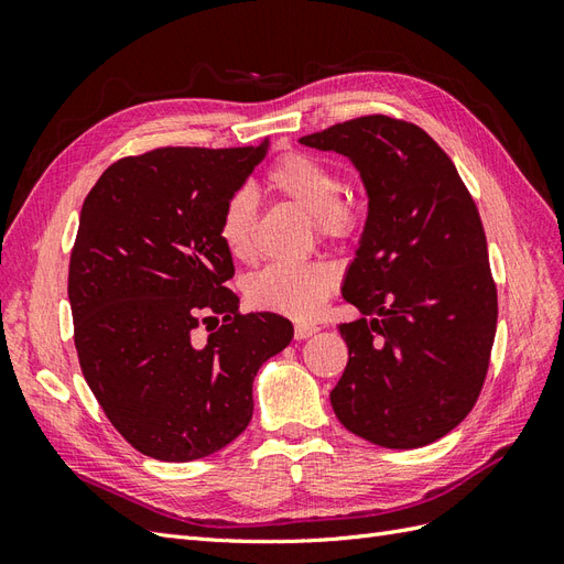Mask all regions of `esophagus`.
Returning <instances> with one entry per match:
<instances>
[{
    "label": "esophagus",
    "mask_w": 564,
    "mask_h": 564,
    "mask_svg": "<svg viewBox=\"0 0 564 564\" xmlns=\"http://www.w3.org/2000/svg\"><path fill=\"white\" fill-rule=\"evenodd\" d=\"M315 332H317L315 324H296V327H294V336H296V340L308 338V336H313Z\"/></svg>",
    "instance_id": "34e87169"
}]
</instances>
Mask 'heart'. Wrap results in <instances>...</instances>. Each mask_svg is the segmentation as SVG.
Returning <instances> with one entry per match:
<instances>
[{"instance_id": "heart-1", "label": "heart", "mask_w": 564, "mask_h": 564, "mask_svg": "<svg viewBox=\"0 0 564 564\" xmlns=\"http://www.w3.org/2000/svg\"><path fill=\"white\" fill-rule=\"evenodd\" d=\"M268 191L311 214L319 240L352 242L365 226L362 202L340 191V174L327 160L308 152H286L265 174ZM256 199L240 187L226 197L218 214V240L232 259L249 261L253 256ZM338 284L336 268L313 259L303 263H275L247 280L245 294L253 308L292 319L315 317Z\"/></svg>"}]
</instances>
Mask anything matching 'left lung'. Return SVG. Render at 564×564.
I'll list each match as a JSON object with an SVG mask.
<instances>
[{"mask_svg":"<svg viewBox=\"0 0 564 564\" xmlns=\"http://www.w3.org/2000/svg\"><path fill=\"white\" fill-rule=\"evenodd\" d=\"M301 143L346 155L369 195L344 299L371 319L338 324L334 414L373 445H431L480 398L497 334L480 214L447 152L404 119L355 117Z\"/></svg>","mask_w":564,"mask_h":564,"instance_id":"8db88e82","label":"left lung"}]
</instances>
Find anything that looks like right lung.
I'll list each match as a JSON object with an SVG mask.
<instances>
[{
  "mask_svg": "<svg viewBox=\"0 0 564 564\" xmlns=\"http://www.w3.org/2000/svg\"><path fill=\"white\" fill-rule=\"evenodd\" d=\"M265 150L268 139L148 150L110 164L82 204L67 275L79 367L145 456L193 460L230 445L251 421L256 371L294 336L282 315L242 313L224 286L235 265L218 214Z\"/></svg>",
  "mask_w": 564,
  "mask_h": 564,
  "instance_id": "obj_1",
  "label": "right lung"
}]
</instances>
